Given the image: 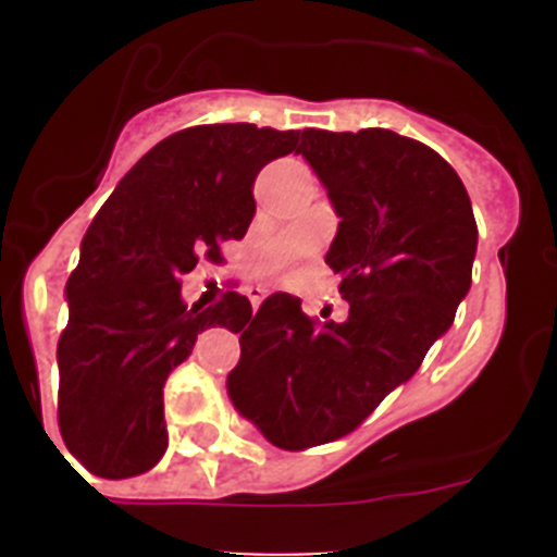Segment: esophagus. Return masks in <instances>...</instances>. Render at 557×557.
I'll list each match as a JSON object with an SVG mask.
<instances>
[{
  "mask_svg": "<svg viewBox=\"0 0 557 557\" xmlns=\"http://www.w3.org/2000/svg\"><path fill=\"white\" fill-rule=\"evenodd\" d=\"M247 296H250L252 310H258V307H261V301H263V296H267V288H250V290H247Z\"/></svg>",
  "mask_w": 557,
  "mask_h": 557,
  "instance_id": "1",
  "label": "esophagus"
}]
</instances>
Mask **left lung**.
<instances>
[{
    "mask_svg": "<svg viewBox=\"0 0 557 557\" xmlns=\"http://www.w3.org/2000/svg\"><path fill=\"white\" fill-rule=\"evenodd\" d=\"M296 153L339 218L325 263L350 314L314 323L299 299L272 294L247 329H232L243 356L228 398L283 450L350 434L418 372L469 294L476 252L469 194L423 143L387 128H305Z\"/></svg>",
    "mask_w": 557,
    "mask_h": 557,
    "instance_id": "8db88e82",
    "label": "left lung"
}]
</instances>
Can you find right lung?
Returning a JSON list of instances; mask_svg holds the SVG:
<instances>
[{"label": "right lung", "instance_id": "right-lung-1", "mask_svg": "<svg viewBox=\"0 0 557 557\" xmlns=\"http://www.w3.org/2000/svg\"><path fill=\"white\" fill-rule=\"evenodd\" d=\"M299 132L252 123L194 126L161 139L123 174L81 245L64 288L59 429L66 450L104 480L143 474L166 450L164 383L205 329H245L252 307L228 290L185 305L180 277L243 239L252 183L296 150Z\"/></svg>", "mask_w": 557, "mask_h": 557}]
</instances>
